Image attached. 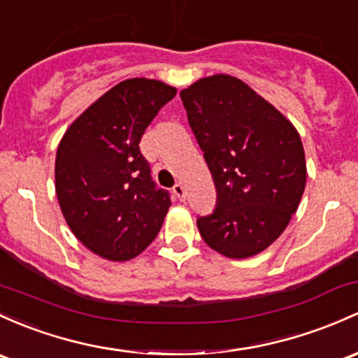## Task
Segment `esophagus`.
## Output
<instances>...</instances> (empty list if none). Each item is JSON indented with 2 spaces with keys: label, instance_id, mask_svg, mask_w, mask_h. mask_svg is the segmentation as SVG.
Segmentation results:
<instances>
[{
  "label": "esophagus",
  "instance_id": "obj_1",
  "mask_svg": "<svg viewBox=\"0 0 358 358\" xmlns=\"http://www.w3.org/2000/svg\"><path fill=\"white\" fill-rule=\"evenodd\" d=\"M172 193H174L176 198H179L180 201H182V199H186V187H184L182 184H176V186L172 187Z\"/></svg>",
  "mask_w": 358,
  "mask_h": 358
}]
</instances>
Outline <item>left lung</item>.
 I'll use <instances>...</instances> for the list:
<instances>
[{
	"label": "left lung",
	"mask_w": 358,
	"mask_h": 358,
	"mask_svg": "<svg viewBox=\"0 0 358 358\" xmlns=\"http://www.w3.org/2000/svg\"><path fill=\"white\" fill-rule=\"evenodd\" d=\"M187 121L217 187V208L198 220L203 241L230 259L252 257L278 239L306 189L297 128L232 75L180 90Z\"/></svg>",
	"instance_id": "8db88e82"
}]
</instances>
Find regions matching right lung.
Here are the masks:
<instances>
[{
	"mask_svg": "<svg viewBox=\"0 0 358 358\" xmlns=\"http://www.w3.org/2000/svg\"><path fill=\"white\" fill-rule=\"evenodd\" d=\"M176 94L160 80H124L88 106L57 145L59 208L76 239L103 259L141 255L164 224L171 199L155 187L138 145Z\"/></svg>",
	"mask_w": 358,
	"mask_h": 358,
	"instance_id": "obj_1",
	"label": "right lung"
}]
</instances>
